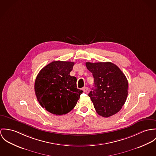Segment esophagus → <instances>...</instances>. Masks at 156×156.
Listing matches in <instances>:
<instances>
[{
  "mask_svg": "<svg viewBox=\"0 0 156 156\" xmlns=\"http://www.w3.org/2000/svg\"><path fill=\"white\" fill-rule=\"evenodd\" d=\"M83 91H84L85 93H87V92L88 91V88L87 87H83Z\"/></svg>",
  "mask_w": 156,
  "mask_h": 156,
  "instance_id": "esophagus-1",
  "label": "esophagus"
}]
</instances>
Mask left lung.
<instances>
[{
	"label": "left lung",
	"instance_id": "left-lung-1",
	"mask_svg": "<svg viewBox=\"0 0 156 156\" xmlns=\"http://www.w3.org/2000/svg\"><path fill=\"white\" fill-rule=\"evenodd\" d=\"M94 78V88L88 96L96 112L104 117L120 111L128 94V81L120 68L111 62L86 63Z\"/></svg>",
	"mask_w": 156,
	"mask_h": 156
}]
</instances>
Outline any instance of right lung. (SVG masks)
<instances>
[{
	"label": "right lung",
	"instance_id": "right-lung-1",
	"mask_svg": "<svg viewBox=\"0 0 156 156\" xmlns=\"http://www.w3.org/2000/svg\"><path fill=\"white\" fill-rule=\"evenodd\" d=\"M75 63L54 61L39 72L35 82L39 103L56 115L66 114L73 109L83 91L77 88L76 78L70 75Z\"/></svg>",
	"mask_w": 156,
	"mask_h": 156
}]
</instances>
